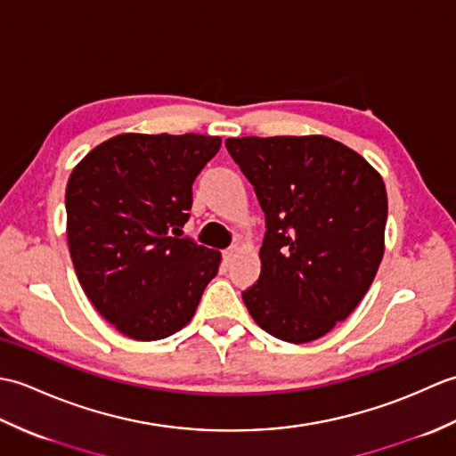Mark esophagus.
Segmentation results:
<instances>
[{
	"mask_svg": "<svg viewBox=\"0 0 456 456\" xmlns=\"http://www.w3.org/2000/svg\"><path fill=\"white\" fill-rule=\"evenodd\" d=\"M239 250H240L239 245H233V247H229V248L223 250V258H225V263H233L235 256L239 255Z\"/></svg>",
	"mask_w": 456,
	"mask_h": 456,
	"instance_id": "1",
	"label": "esophagus"
}]
</instances>
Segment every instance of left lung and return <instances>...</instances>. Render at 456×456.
Here are the masks:
<instances>
[{"label":"left lung","instance_id":"left-lung-1","mask_svg":"<svg viewBox=\"0 0 456 456\" xmlns=\"http://www.w3.org/2000/svg\"><path fill=\"white\" fill-rule=\"evenodd\" d=\"M265 211L260 276L243 292L258 327L309 343L346 319L384 255L388 198L361 154L322 134L227 139Z\"/></svg>","mask_w":456,"mask_h":456}]
</instances>
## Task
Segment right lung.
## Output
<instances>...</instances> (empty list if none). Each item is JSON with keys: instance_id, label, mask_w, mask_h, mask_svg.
<instances>
[{"instance_id": "obj_1", "label": "right lung", "mask_w": 456, "mask_h": 456, "mask_svg": "<svg viewBox=\"0 0 456 456\" xmlns=\"http://www.w3.org/2000/svg\"><path fill=\"white\" fill-rule=\"evenodd\" d=\"M219 137L125 133L98 144L66 186L68 248L80 286L118 331L159 341L190 323L219 250L180 239L191 183Z\"/></svg>"}]
</instances>
